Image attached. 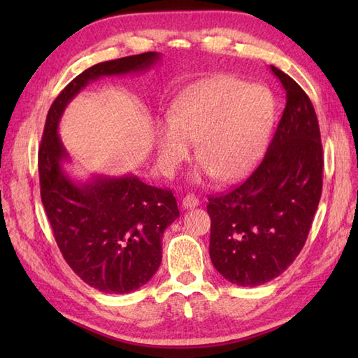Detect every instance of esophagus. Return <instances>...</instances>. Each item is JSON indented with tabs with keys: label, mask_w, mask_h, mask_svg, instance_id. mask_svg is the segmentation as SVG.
<instances>
[{
	"label": "esophagus",
	"mask_w": 358,
	"mask_h": 358,
	"mask_svg": "<svg viewBox=\"0 0 358 358\" xmlns=\"http://www.w3.org/2000/svg\"><path fill=\"white\" fill-rule=\"evenodd\" d=\"M181 204H183L185 209H192V208L199 206L200 200H199V196H195L194 194H187L183 199V201H181Z\"/></svg>",
	"instance_id": "esophagus-1"
}]
</instances>
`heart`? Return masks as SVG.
<instances>
[{"label": "heart", "instance_id": "1", "mask_svg": "<svg viewBox=\"0 0 358 358\" xmlns=\"http://www.w3.org/2000/svg\"><path fill=\"white\" fill-rule=\"evenodd\" d=\"M273 120L268 90L231 75L203 81L175 98L167 120L155 129L158 164L171 175L185 162L195 141L201 172L234 181L252 169L262 157Z\"/></svg>", "mask_w": 358, "mask_h": 358}]
</instances>
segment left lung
Returning <instances> with one entry per match:
<instances>
[{
  "label": "left lung",
  "mask_w": 358,
  "mask_h": 358,
  "mask_svg": "<svg viewBox=\"0 0 358 358\" xmlns=\"http://www.w3.org/2000/svg\"><path fill=\"white\" fill-rule=\"evenodd\" d=\"M286 106L264 158L232 191L210 195L209 255L231 283L260 286L300 254L323 187V146L314 106L296 83L271 66Z\"/></svg>",
  "instance_id": "8db88e82"
}]
</instances>
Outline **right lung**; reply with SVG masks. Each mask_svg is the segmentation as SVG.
<instances>
[{
    "label": "right lung",
    "mask_w": 358,
    "mask_h": 358,
    "mask_svg": "<svg viewBox=\"0 0 358 358\" xmlns=\"http://www.w3.org/2000/svg\"><path fill=\"white\" fill-rule=\"evenodd\" d=\"M158 59V52H144L81 72L52 103L38 150L41 201L57 245L72 271L106 294L132 292L154 277L163 232L180 215L177 200L171 189L149 186L135 175L75 183L62 166L67 152L58 123L89 81L146 71Z\"/></svg>",
    "instance_id": "obj_1"
}]
</instances>
